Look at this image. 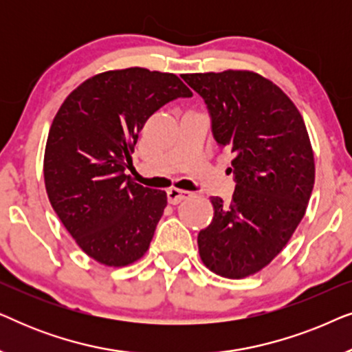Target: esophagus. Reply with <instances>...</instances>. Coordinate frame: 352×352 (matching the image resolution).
<instances>
[{
	"label": "esophagus",
	"mask_w": 352,
	"mask_h": 352,
	"mask_svg": "<svg viewBox=\"0 0 352 352\" xmlns=\"http://www.w3.org/2000/svg\"><path fill=\"white\" fill-rule=\"evenodd\" d=\"M166 195H168V201H170L171 205H177L189 197V192L179 190V189H170L166 192Z\"/></svg>",
	"instance_id": "obj_1"
}]
</instances>
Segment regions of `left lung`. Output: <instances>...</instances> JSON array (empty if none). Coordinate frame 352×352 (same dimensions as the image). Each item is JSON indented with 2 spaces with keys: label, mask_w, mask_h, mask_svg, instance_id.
I'll list each match as a JSON object with an SVG mask.
<instances>
[{
  "label": "left lung",
  "mask_w": 352,
  "mask_h": 352,
  "mask_svg": "<svg viewBox=\"0 0 352 352\" xmlns=\"http://www.w3.org/2000/svg\"><path fill=\"white\" fill-rule=\"evenodd\" d=\"M205 99L214 139L234 155L232 201L211 197L213 219L199 253L211 272L245 278L267 266L306 213L316 179L305 120L271 80L250 70L184 74Z\"/></svg>",
  "instance_id": "8db88e82"
}]
</instances>
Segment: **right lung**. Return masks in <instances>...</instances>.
<instances>
[{
    "label": "right lung",
    "instance_id": "obj_1",
    "mask_svg": "<svg viewBox=\"0 0 352 352\" xmlns=\"http://www.w3.org/2000/svg\"><path fill=\"white\" fill-rule=\"evenodd\" d=\"M175 74L109 70L67 96L47 134L43 175L60 223L94 261L124 267L141 259L166 208V192L129 179L131 153L148 117L190 98Z\"/></svg>",
    "mask_w": 352,
    "mask_h": 352
}]
</instances>
